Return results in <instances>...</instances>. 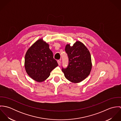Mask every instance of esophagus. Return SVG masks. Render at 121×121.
I'll return each instance as SVG.
<instances>
[{
  "label": "esophagus",
  "mask_w": 121,
  "mask_h": 121,
  "mask_svg": "<svg viewBox=\"0 0 121 121\" xmlns=\"http://www.w3.org/2000/svg\"><path fill=\"white\" fill-rule=\"evenodd\" d=\"M57 62H58V63L59 65H60V64H61V60H58Z\"/></svg>",
  "instance_id": "1"
}]
</instances>
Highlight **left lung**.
Returning <instances> with one entry per match:
<instances>
[{"label": "left lung", "instance_id": "left-lung-1", "mask_svg": "<svg viewBox=\"0 0 121 121\" xmlns=\"http://www.w3.org/2000/svg\"><path fill=\"white\" fill-rule=\"evenodd\" d=\"M65 51L69 62L67 68L62 69L65 77L73 83L82 81L90 74L92 69L90 52L80 41H76L73 46L67 45Z\"/></svg>", "mask_w": 121, "mask_h": 121}]
</instances>
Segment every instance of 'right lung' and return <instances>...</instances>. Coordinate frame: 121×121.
Wrapping results in <instances>:
<instances>
[{
    "label": "right lung",
    "instance_id": "right-lung-1",
    "mask_svg": "<svg viewBox=\"0 0 121 121\" xmlns=\"http://www.w3.org/2000/svg\"><path fill=\"white\" fill-rule=\"evenodd\" d=\"M58 66L49 45L42 39L36 41L26 53V71L31 78L37 82H42L47 79L51 72Z\"/></svg>",
    "mask_w": 121,
    "mask_h": 121
}]
</instances>
